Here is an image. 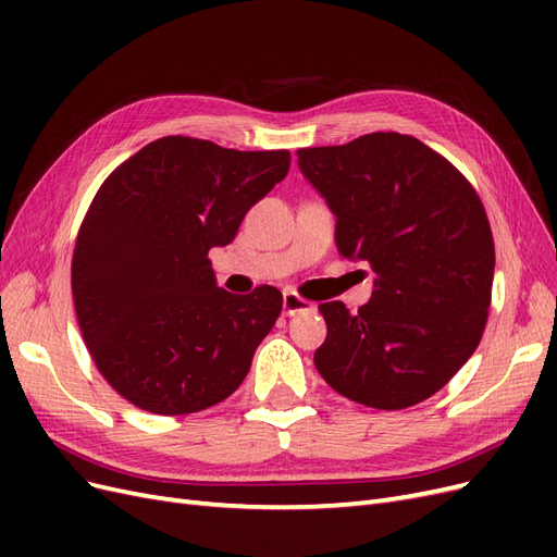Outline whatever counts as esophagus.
Returning a JSON list of instances; mask_svg holds the SVG:
<instances>
[{
    "mask_svg": "<svg viewBox=\"0 0 557 557\" xmlns=\"http://www.w3.org/2000/svg\"><path fill=\"white\" fill-rule=\"evenodd\" d=\"M313 309V305L309 299H305V297H299L297 293H283V313L285 315H295V313H299V311H311Z\"/></svg>",
    "mask_w": 557,
    "mask_h": 557,
    "instance_id": "obj_1",
    "label": "esophagus"
}]
</instances>
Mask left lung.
I'll return each mask as SVG.
<instances>
[{"instance_id":"8db88e82","label":"left lung","mask_w":557,"mask_h":557,"mask_svg":"<svg viewBox=\"0 0 557 557\" xmlns=\"http://www.w3.org/2000/svg\"><path fill=\"white\" fill-rule=\"evenodd\" d=\"M299 170L336 215V248L369 262L372 299L318 311L313 362L336 393L397 411L440 393L476 350L493 295L495 242L483 201L455 166L399 132L299 148Z\"/></svg>"}]
</instances>
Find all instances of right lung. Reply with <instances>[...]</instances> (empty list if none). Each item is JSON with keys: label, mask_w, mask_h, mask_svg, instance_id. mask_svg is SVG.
<instances>
[{"label": "right lung", "mask_w": 557, "mask_h": 557, "mask_svg": "<svg viewBox=\"0 0 557 557\" xmlns=\"http://www.w3.org/2000/svg\"><path fill=\"white\" fill-rule=\"evenodd\" d=\"M290 170L288 150H234L162 137L107 176L83 218L72 293L78 327L109 385L160 416L209 409L246 379L283 295L215 285L213 246Z\"/></svg>", "instance_id": "obj_1"}]
</instances>
